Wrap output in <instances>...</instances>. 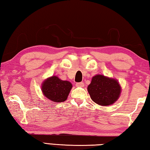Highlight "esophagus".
<instances>
[{
	"mask_svg": "<svg viewBox=\"0 0 150 150\" xmlns=\"http://www.w3.org/2000/svg\"><path fill=\"white\" fill-rule=\"evenodd\" d=\"M76 86H77V87H83L85 86V85L83 82H80V83H76Z\"/></svg>",
	"mask_w": 150,
	"mask_h": 150,
	"instance_id": "1",
	"label": "esophagus"
}]
</instances>
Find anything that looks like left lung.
<instances>
[{
  "label": "left lung",
  "mask_w": 150,
  "mask_h": 150,
  "mask_svg": "<svg viewBox=\"0 0 150 150\" xmlns=\"http://www.w3.org/2000/svg\"><path fill=\"white\" fill-rule=\"evenodd\" d=\"M87 90L91 99L101 106L112 105L121 93L120 85L117 80L102 75L94 76Z\"/></svg>",
  "instance_id": "1"
}]
</instances>
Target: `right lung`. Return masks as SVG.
<instances>
[{
  "instance_id": "add662e5",
  "label": "right lung",
  "mask_w": 150,
  "mask_h": 150,
  "mask_svg": "<svg viewBox=\"0 0 150 150\" xmlns=\"http://www.w3.org/2000/svg\"><path fill=\"white\" fill-rule=\"evenodd\" d=\"M72 88L69 81H63L57 76L47 78L42 85V91L45 97L55 103H62L67 100Z\"/></svg>"
}]
</instances>
